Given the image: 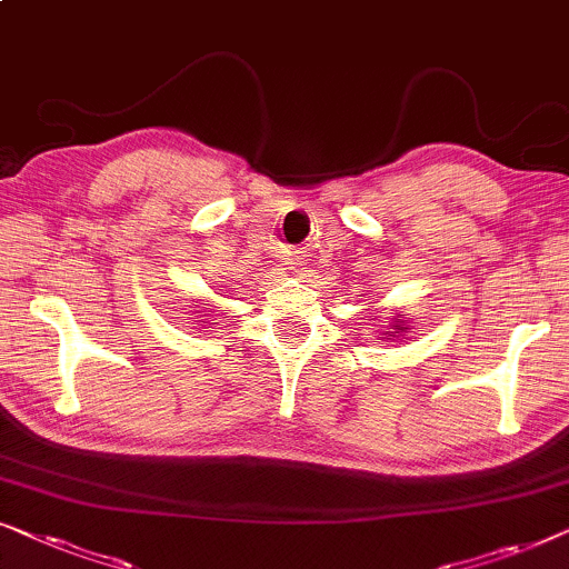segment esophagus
<instances>
[{
  "mask_svg": "<svg viewBox=\"0 0 569 569\" xmlns=\"http://www.w3.org/2000/svg\"><path fill=\"white\" fill-rule=\"evenodd\" d=\"M290 269L295 271V274H302V271H306V261L295 256V259H290Z\"/></svg>",
  "mask_w": 569,
  "mask_h": 569,
  "instance_id": "esophagus-1",
  "label": "esophagus"
}]
</instances>
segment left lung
I'll return each instance as SVG.
<instances>
[{"label": "left lung", "instance_id": "left-lung-1", "mask_svg": "<svg viewBox=\"0 0 569 569\" xmlns=\"http://www.w3.org/2000/svg\"><path fill=\"white\" fill-rule=\"evenodd\" d=\"M396 323H399V329H396V331H388V337H393V333H401V331H403V323H401V321H396Z\"/></svg>", "mask_w": 569, "mask_h": 569}]
</instances>
